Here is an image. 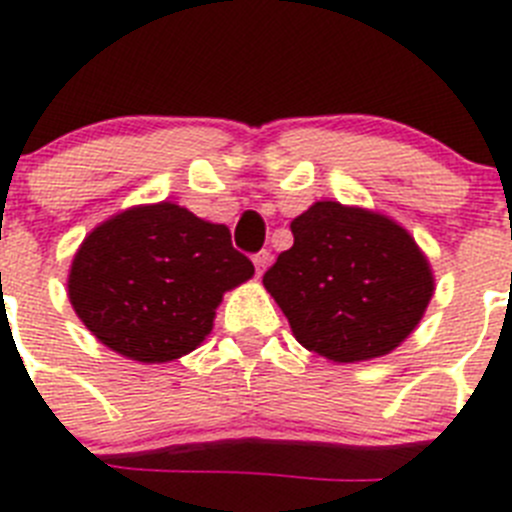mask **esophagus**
I'll return each mask as SVG.
<instances>
[{"label": "esophagus", "mask_w": 512, "mask_h": 512, "mask_svg": "<svg viewBox=\"0 0 512 512\" xmlns=\"http://www.w3.org/2000/svg\"><path fill=\"white\" fill-rule=\"evenodd\" d=\"M252 262H255V273L262 275V273H265V267L270 265V252H267V250L257 252V255L252 257Z\"/></svg>", "instance_id": "1"}]
</instances>
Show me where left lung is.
Returning <instances> with one entry per match:
<instances>
[{
  "mask_svg": "<svg viewBox=\"0 0 512 512\" xmlns=\"http://www.w3.org/2000/svg\"><path fill=\"white\" fill-rule=\"evenodd\" d=\"M262 275L298 342L334 362L388 354L416 329L434 278L411 234L365 209L319 201Z\"/></svg>",
  "mask_w": 512,
  "mask_h": 512,
  "instance_id": "1",
  "label": "left lung"
}]
</instances>
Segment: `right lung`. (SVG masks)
Instances as JSON below:
<instances>
[{"label":"right lung","mask_w":512,"mask_h":512,"mask_svg":"<svg viewBox=\"0 0 512 512\" xmlns=\"http://www.w3.org/2000/svg\"><path fill=\"white\" fill-rule=\"evenodd\" d=\"M252 273L224 224L163 201L122 211L84 239L68 298L101 344L137 362H170L204 342L224 290Z\"/></svg>","instance_id":"add662e5"}]
</instances>
